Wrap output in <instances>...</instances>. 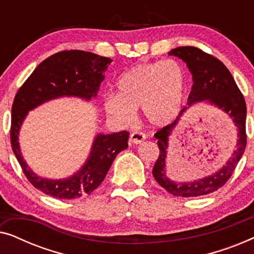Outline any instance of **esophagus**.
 I'll list each match as a JSON object with an SVG mask.
<instances>
[{
	"label": "esophagus",
	"mask_w": 254,
	"mask_h": 254,
	"mask_svg": "<svg viewBox=\"0 0 254 254\" xmlns=\"http://www.w3.org/2000/svg\"><path fill=\"white\" fill-rule=\"evenodd\" d=\"M147 136H145L144 133H141V131H133L130 134L129 137V142L133 144H140L141 142H143Z\"/></svg>",
	"instance_id": "obj_1"
}]
</instances>
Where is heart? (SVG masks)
Masks as SVG:
<instances>
[{"label":"heart","instance_id":"b5f03b06","mask_svg":"<svg viewBox=\"0 0 254 254\" xmlns=\"http://www.w3.org/2000/svg\"><path fill=\"white\" fill-rule=\"evenodd\" d=\"M118 95L104 99V111L117 123L128 125L137 109L152 127L173 123L182 110L187 72L176 60L140 64L124 72L117 82Z\"/></svg>","mask_w":254,"mask_h":254}]
</instances>
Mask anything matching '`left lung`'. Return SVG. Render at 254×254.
<instances>
[{"mask_svg":"<svg viewBox=\"0 0 254 254\" xmlns=\"http://www.w3.org/2000/svg\"><path fill=\"white\" fill-rule=\"evenodd\" d=\"M169 55L179 58L185 62L192 74L193 85L187 99V106L182 110L178 118L171 125H168L155 134L159 148V156L152 169V175L163 189L175 196L206 195L217 190L228 182L244 154L246 147V104L230 71L218 59L192 46L173 48L169 52ZM199 102L215 106L232 118L238 127V144L227 163L215 174L193 182L178 183L170 180L166 175L168 138L182 114Z\"/></svg>","mask_w":254,"mask_h":254,"instance_id":"obj_1","label":"left lung"}]
</instances>
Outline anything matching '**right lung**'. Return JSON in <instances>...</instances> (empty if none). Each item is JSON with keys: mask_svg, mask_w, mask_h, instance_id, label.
Here are the masks:
<instances>
[{"mask_svg": "<svg viewBox=\"0 0 254 254\" xmlns=\"http://www.w3.org/2000/svg\"><path fill=\"white\" fill-rule=\"evenodd\" d=\"M111 62V59L90 52H60L41 62L16 93L10 130L13 154L29 182L47 195L70 200L92 193L103 183L117 155L128 148L129 133L97 134L88 158L77 172L68 178L50 179L36 175L23 158L18 142L20 127L29 111L50 100L76 97L89 102L96 98Z\"/></svg>", "mask_w": 254, "mask_h": 254, "instance_id": "obj_1", "label": "right lung"}]
</instances>
